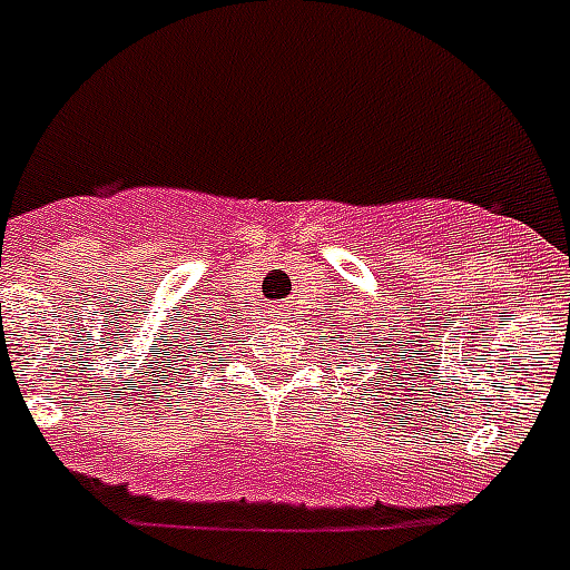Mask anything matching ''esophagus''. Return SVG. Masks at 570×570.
<instances>
[{
  "mask_svg": "<svg viewBox=\"0 0 570 570\" xmlns=\"http://www.w3.org/2000/svg\"><path fill=\"white\" fill-rule=\"evenodd\" d=\"M269 315L272 322H281V318L289 315V304H286V301H275V304H269Z\"/></svg>",
  "mask_w": 570,
  "mask_h": 570,
  "instance_id": "1",
  "label": "esophagus"
}]
</instances>
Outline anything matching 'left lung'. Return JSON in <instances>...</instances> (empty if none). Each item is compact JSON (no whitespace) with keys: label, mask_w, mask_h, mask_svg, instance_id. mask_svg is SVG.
<instances>
[{"label":"left lung","mask_w":570,"mask_h":570,"mask_svg":"<svg viewBox=\"0 0 570 570\" xmlns=\"http://www.w3.org/2000/svg\"><path fill=\"white\" fill-rule=\"evenodd\" d=\"M333 327H336V324H333ZM330 338H336V336H330ZM347 344H351V338H347V342H344L342 336H338V351H347ZM382 347H385V344H382ZM385 351H389V347H385ZM382 356H385V353H382ZM396 358V353H391V365H385V380H400V371H405L403 365H400V362H394ZM405 362V358H403ZM403 376H409L411 380V371H405ZM376 385H380V382H376ZM400 385H403V382H400ZM374 396V394H371Z\"/></svg>","instance_id":"obj_1"}]
</instances>
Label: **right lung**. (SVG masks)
<instances>
[{
	"instance_id": "1",
	"label": "right lung",
	"mask_w": 570,
	"mask_h": 570,
	"mask_svg": "<svg viewBox=\"0 0 570 570\" xmlns=\"http://www.w3.org/2000/svg\"><path fill=\"white\" fill-rule=\"evenodd\" d=\"M203 324H205V318H203ZM208 324H212V322H208ZM205 333H208V330L196 327V333H190V336H188V333H185V330H181V333H179V338L170 336V342H176V344H167V347H170V351H167V362H170V353H179V356H174V362H179V365H181V362H185V358H181V353H185V356H194L196 342H199V338H203ZM165 342H167V338H165ZM185 346H190L191 351L185 352ZM174 374H179V367H176Z\"/></svg>"
}]
</instances>
